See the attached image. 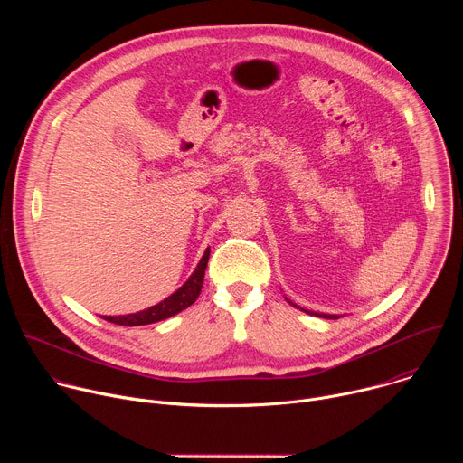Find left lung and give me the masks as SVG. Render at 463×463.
Segmentation results:
<instances>
[{"label":"left lung","mask_w":463,"mask_h":463,"mask_svg":"<svg viewBox=\"0 0 463 463\" xmlns=\"http://www.w3.org/2000/svg\"><path fill=\"white\" fill-rule=\"evenodd\" d=\"M286 300L291 304V306H295V307H298L297 304H293L288 297H286ZM298 309H302V311H306V313H309V315H315V317H320V318H339V315H332V313H317V311H309V309H304V307H298Z\"/></svg>","instance_id":"1"}]
</instances>
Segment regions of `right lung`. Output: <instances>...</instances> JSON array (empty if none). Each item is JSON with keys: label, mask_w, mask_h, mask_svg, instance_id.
<instances>
[{"label": "right lung", "mask_w": 463, "mask_h": 463, "mask_svg": "<svg viewBox=\"0 0 463 463\" xmlns=\"http://www.w3.org/2000/svg\"><path fill=\"white\" fill-rule=\"evenodd\" d=\"M209 256H211V249L207 247L205 254L202 256L200 263H197L194 273L188 277V280L175 289L170 297H166L165 300H161L156 306H150L143 311L137 313H128V315H104L102 318H106L108 322L118 324V326H146V324H154L165 318H170L174 315H177L179 311L186 309L188 306H192L197 297L202 293L203 288V279H205V269H207V263H209Z\"/></svg>", "instance_id": "obj_1"}]
</instances>
